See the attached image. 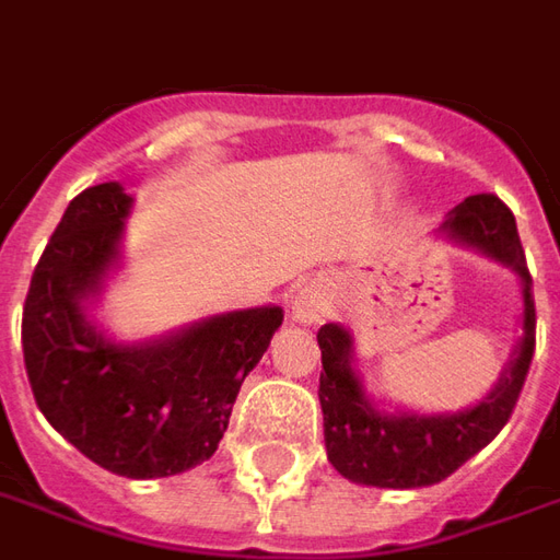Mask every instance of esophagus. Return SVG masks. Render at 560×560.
Returning <instances> with one entry per match:
<instances>
[{"mask_svg":"<svg viewBox=\"0 0 560 560\" xmlns=\"http://www.w3.org/2000/svg\"><path fill=\"white\" fill-rule=\"evenodd\" d=\"M323 317H329V289L319 280H311L292 299V319L304 323V326H314Z\"/></svg>","mask_w":560,"mask_h":560,"instance_id":"1","label":"esophagus"}]
</instances>
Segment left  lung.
I'll return each instance as SVG.
<instances>
[{"label":"left lung","instance_id":"1","mask_svg":"<svg viewBox=\"0 0 560 560\" xmlns=\"http://www.w3.org/2000/svg\"><path fill=\"white\" fill-rule=\"evenodd\" d=\"M439 234L479 249L506 265L522 280V341L493 390L457 415H387L372 405L353 369V338L345 326L326 323L317 331L323 350L319 405L329 464L357 485L372 488H427L448 479L506 427L522 396L537 345L534 280L527 273L515 215L497 195H472L457 203Z\"/></svg>","mask_w":560,"mask_h":560}]
</instances>
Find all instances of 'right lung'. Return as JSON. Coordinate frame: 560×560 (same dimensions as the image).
<instances>
[{
	"label": "right lung",
	"instance_id": "add662e5",
	"mask_svg": "<svg viewBox=\"0 0 560 560\" xmlns=\"http://www.w3.org/2000/svg\"><path fill=\"white\" fill-rule=\"evenodd\" d=\"M130 207L118 183L69 200L23 302V362L38 411L88 460L125 479H164L213 457L283 311L268 304L140 345L109 341L84 304L118 268Z\"/></svg>",
	"mask_w": 560,
	"mask_h": 560
}]
</instances>
